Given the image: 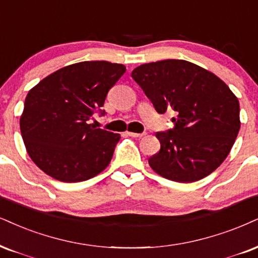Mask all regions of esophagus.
Wrapping results in <instances>:
<instances>
[{
	"label": "esophagus",
	"mask_w": 258,
	"mask_h": 258,
	"mask_svg": "<svg viewBox=\"0 0 258 258\" xmlns=\"http://www.w3.org/2000/svg\"><path fill=\"white\" fill-rule=\"evenodd\" d=\"M126 135L133 136V138H142V136L146 135V133H132V132H126Z\"/></svg>",
	"instance_id": "esophagus-1"
}]
</instances>
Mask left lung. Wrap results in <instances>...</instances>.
<instances>
[{"instance_id":"left-lung-1","label":"left lung","mask_w":258,"mask_h":258,"mask_svg":"<svg viewBox=\"0 0 258 258\" xmlns=\"http://www.w3.org/2000/svg\"><path fill=\"white\" fill-rule=\"evenodd\" d=\"M132 76L158 113L176 114L173 129L155 134L160 151L148 159L149 166L179 183L196 182L217 170L240 128L239 101L230 87L184 59L146 63Z\"/></svg>"}]
</instances>
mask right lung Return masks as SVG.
<instances>
[{"label": "right lung", "instance_id": "add662e5", "mask_svg": "<svg viewBox=\"0 0 258 258\" xmlns=\"http://www.w3.org/2000/svg\"><path fill=\"white\" fill-rule=\"evenodd\" d=\"M125 67L86 61L52 73L28 92L20 130L33 163L50 177L76 183L97 176L112 159L119 134L88 120L101 110L107 92Z\"/></svg>", "mask_w": 258, "mask_h": 258}]
</instances>
